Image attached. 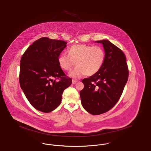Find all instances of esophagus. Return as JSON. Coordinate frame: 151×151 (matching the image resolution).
Returning a JSON list of instances; mask_svg holds the SVG:
<instances>
[{
    "label": "esophagus",
    "instance_id": "1",
    "mask_svg": "<svg viewBox=\"0 0 151 151\" xmlns=\"http://www.w3.org/2000/svg\"><path fill=\"white\" fill-rule=\"evenodd\" d=\"M78 81V80H73V81H72V83H73V84H76Z\"/></svg>",
    "mask_w": 151,
    "mask_h": 151
}]
</instances>
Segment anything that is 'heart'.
Wrapping results in <instances>:
<instances>
[{
	"label": "heart",
	"mask_w": 151,
	"mask_h": 151,
	"mask_svg": "<svg viewBox=\"0 0 151 151\" xmlns=\"http://www.w3.org/2000/svg\"><path fill=\"white\" fill-rule=\"evenodd\" d=\"M68 54L62 53L58 57L59 65L65 71H70L75 65L77 67L70 73V76L78 79L85 75L92 76L98 73L102 66L105 54L99 46L76 44L71 47Z\"/></svg>",
	"instance_id": "1"
}]
</instances>
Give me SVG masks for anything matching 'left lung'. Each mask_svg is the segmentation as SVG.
I'll list each match as a JSON object with an SVG mask.
<instances>
[{"label": "left lung", "mask_w": 151, "mask_h": 151, "mask_svg": "<svg viewBox=\"0 0 151 151\" xmlns=\"http://www.w3.org/2000/svg\"><path fill=\"white\" fill-rule=\"evenodd\" d=\"M103 44L105 57L99 71L82 82L84 88L80 92L85 109L94 115L107 112L120 99L129 76L125 55L120 49L107 40Z\"/></svg>", "instance_id": "1"}]
</instances>
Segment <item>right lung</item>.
I'll use <instances>...</instances> for the list:
<instances>
[{
  "mask_svg": "<svg viewBox=\"0 0 151 151\" xmlns=\"http://www.w3.org/2000/svg\"><path fill=\"white\" fill-rule=\"evenodd\" d=\"M67 42L43 37L22 55L19 75L21 89L31 104L48 113L60 104L65 89L72 83L60 68L58 57Z\"/></svg>",
  "mask_w": 151,
  "mask_h": 151,
  "instance_id": "add662e5",
  "label": "right lung"
}]
</instances>
